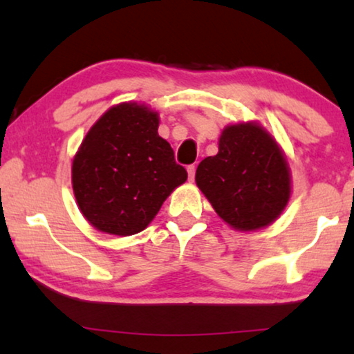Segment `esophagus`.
I'll use <instances>...</instances> for the list:
<instances>
[{
	"instance_id": "esophagus-1",
	"label": "esophagus",
	"mask_w": 354,
	"mask_h": 354,
	"mask_svg": "<svg viewBox=\"0 0 354 354\" xmlns=\"http://www.w3.org/2000/svg\"><path fill=\"white\" fill-rule=\"evenodd\" d=\"M187 175H189L190 181H194V178H195V165H189L187 167Z\"/></svg>"
}]
</instances>
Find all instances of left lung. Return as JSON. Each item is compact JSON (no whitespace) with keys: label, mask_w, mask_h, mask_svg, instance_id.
<instances>
[{"label":"left lung","mask_w":354,"mask_h":354,"mask_svg":"<svg viewBox=\"0 0 354 354\" xmlns=\"http://www.w3.org/2000/svg\"><path fill=\"white\" fill-rule=\"evenodd\" d=\"M195 181L217 216L238 232L271 225L291 195L283 151L257 121L223 129L218 153L200 162Z\"/></svg>","instance_id":"left-lung-1"}]
</instances>
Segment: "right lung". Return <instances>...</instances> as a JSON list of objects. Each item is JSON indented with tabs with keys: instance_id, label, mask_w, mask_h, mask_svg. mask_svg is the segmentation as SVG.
I'll use <instances>...</instances> for the list:
<instances>
[{
	"instance_id": "add662e5",
	"label": "right lung",
	"mask_w": 354,
	"mask_h": 354,
	"mask_svg": "<svg viewBox=\"0 0 354 354\" xmlns=\"http://www.w3.org/2000/svg\"><path fill=\"white\" fill-rule=\"evenodd\" d=\"M159 113L121 102L94 122L72 160V189L83 217L99 232L131 236L147 228L173 190L186 183Z\"/></svg>"
}]
</instances>
